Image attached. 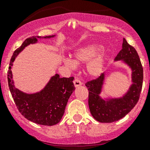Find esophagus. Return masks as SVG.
<instances>
[{
    "label": "esophagus",
    "mask_w": 150,
    "mask_h": 150,
    "mask_svg": "<svg viewBox=\"0 0 150 150\" xmlns=\"http://www.w3.org/2000/svg\"><path fill=\"white\" fill-rule=\"evenodd\" d=\"M74 85H75V87H78V86L82 85V82H81V81H79L78 78H75V79L74 80Z\"/></svg>",
    "instance_id": "1"
}]
</instances>
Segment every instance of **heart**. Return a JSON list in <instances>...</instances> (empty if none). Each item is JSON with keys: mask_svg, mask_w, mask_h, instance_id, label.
<instances>
[{"mask_svg": "<svg viewBox=\"0 0 150 150\" xmlns=\"http://www.w3.org/2000/svg\"><path fill=\"white\" fill-rule=\"evenodd\" d=\"M103 47L99 44H90L82 47L75 52V60L69 58L65 59V64L69 67H75V64L89 62L87 64L86 69L90 76L98 77L102 73L104 66L103 55H98Z\"/></svg>", "mask_w": 150, "mask_h": 150, "instance_id": "b5f03b06", "label": "heart"}]
</instances>
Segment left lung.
<instances>
[{
	"label": "left lung",
	"mask_w": 150,
	"mask_h": 150,
	"mask_svg": "<svg viewBox=\"0 0 150 150\" xmlns=\"http://www.w3.org/2000/svg\"><path fill=\"white\" fill-rule=\"evenodd\" d=\"M121 60L132 70V84L125 94L120 98L102 99L100 96L104 74L86 83L88 90V106L95 120L100 122H112L125 117L138 102L143 83V67L135 48L123 38L122 49L115 61Z\"/></svg>",
	"instance_id": "left-lung-1"
}]
</instances>
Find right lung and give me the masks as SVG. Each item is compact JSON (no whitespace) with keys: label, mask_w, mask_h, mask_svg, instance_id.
<instances>
[{"label":"right lung","mask_w":150,"mask_h":150,"mask_svg":"<svg viewBox=\"0 0 150 150\" xmlns=\"http://www.w3.org/2000/svg\"><path fill=\"white\" fill-rule=\"evenodd\" d=\"M54 36H33L27 38L13 52L8 70V87L19 112L28 120L39 125H54L60 122L68 99L75 91L74 78H60L59 75L56 74L40 91L27 93L15 87L11 68L16 57L25 47L36 43L38 39L51 38Z\"/></svg>","instance_id":"1"}]
</instances>
